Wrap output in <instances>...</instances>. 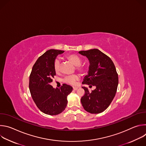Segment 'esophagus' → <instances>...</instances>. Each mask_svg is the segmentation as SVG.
Returning a JSON list of instances; mask_svg holds the SVG:
<instances>
[{"label": "esophagus", "mask_w": 146, "mask_h": 146, "mask_svg": "<svg viewBox=\"0 0 146 146\" xmlns=\"http://www.w3.org/2000/svg\"><path fill=\"white\" fill-rule=\"evenodd\" d=\"M73 90H74V91H76V90L78 89V88H77V87H73Z\"/></svg>", "instance_id": "34e87169"}]
</instances>
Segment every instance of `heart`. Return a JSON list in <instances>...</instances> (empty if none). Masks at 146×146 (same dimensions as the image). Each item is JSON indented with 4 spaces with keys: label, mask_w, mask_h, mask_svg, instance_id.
<instances>
[{
    "label": "heart",
    "mask_w": 146,
    "mask_h": 146,
    "mask_svg": "<svg viewBox=\"0 0 146 146\" xmlns=\"http://www.w3.org/2000/svg\"><path fill=\"white\" fill-rule=\"evenodd\" d=\"M66 58L70 60L71 62L76 66V69L81 72V73H85L87 72V69L86 68V66H82V59L81 58L73 54H68L66 56ZM54 68L55 71L58 73L60 71V61L59 59L56 58L54 60ZM79 78V76L77 74H73V75H70V76H66L64 79V81L66 83H68L70 85H74L76 83V81L78 80Z\"/></svg>",
    "instance_id": "b5f03b06"
}]
</instances>
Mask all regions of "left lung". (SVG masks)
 <instances>
[{"instance_id":"left-lung-1","label":"left lung","mask_w":146,"mask_h":146,"mask_svg":"<svg viewBox=\"0 0 146 146\" xmlns=\"http://www.w3.org/2000/svg\"><path fill=\"white\" fill-rule=\"evenodd\" d=\"M89 60L88 74L85 76L83 84L95 86L90 92L82 87L85 94L81 98L82 105L86 111L98 114L105 111L113 100L118 84V74L112 60L98 49H91L78 52Z\"/></svg>"}]
</instances>
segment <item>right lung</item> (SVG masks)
I'll return each instance as SVG.
<instances>
[{"label": "right lung", "mask_w": 146, "mask_h": 146, "mask_svg": "<svg viewBox=\"0 0 146 146\" xmlns=\"http://www.w3.org/2000/svg\"><path fill=\"white\" fill-rule=\"evenodd\" d=\"M64 51L51 49L40 56L34 64L29 76V87L31 96L37 107L43 113L51 115L61 113L65 109L67 96L73 88L64 84L60 88L51 86L56 75L54 60Z\"/></svg>", "instance_id": "add662e5"}]
</instances>
